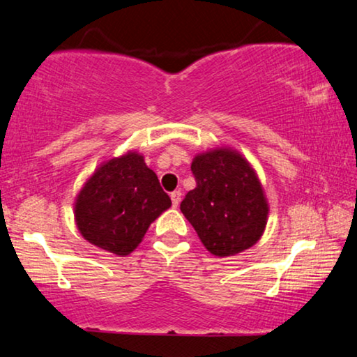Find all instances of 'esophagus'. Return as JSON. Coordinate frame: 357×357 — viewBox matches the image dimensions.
Here are the masks:
<instances>
[{"instance_id": "esophagus-1", "label": "esophagus", "mask_w": 357, "mask_h": 357, "mask_svg": "<svg viewBox=\"0 0 357 357\" xmlns=\"http://www.w3.org/2000/svg\"><path fill=\"white\" fill-rule=\"evenodd\" d=\"M170 198H172V204H174V206L177 208L178 203H180V199H182V192H180V190H175V192L170 193Z\"/></svg>"}]
</instances>
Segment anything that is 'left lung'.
<instances>
[{
	"instance_id": "1",
	"label": "left lung",
	"mask_w": 357,
	"mask_h": 357,
	"mask_svg": "<svg viewBox=\"0 0 357 357\" xmlns=\"http://www.w3.org/2000/svg\"><path fill=\"white\" fill-rule=\"evenodd\" d=\"M197 187L180 204L199 241L218 258L237 255L260 241L270 204L245 155L229 146L206 149L192 160Z\"/></svg>"
}]
</instances>
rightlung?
Wrapping results in <instances>:
<instances>
[{
    "label": "right lung",
    "instance_id": "right-lung-1",
    "mask_svg": "<svg viewBox=\"0 0 357 357\" xmlns=\"http://www.w3.org/2000/svg\"><path fill=\"white\" fill-rule=\"evenodd\" d=\"M172 206L158 175L138 151L97 165L75 198L77 231L92 245L130 255L160 214Z\"/></svg>",
    "mask_w": 357,
    "mask_h": 357
}]
</instances>
